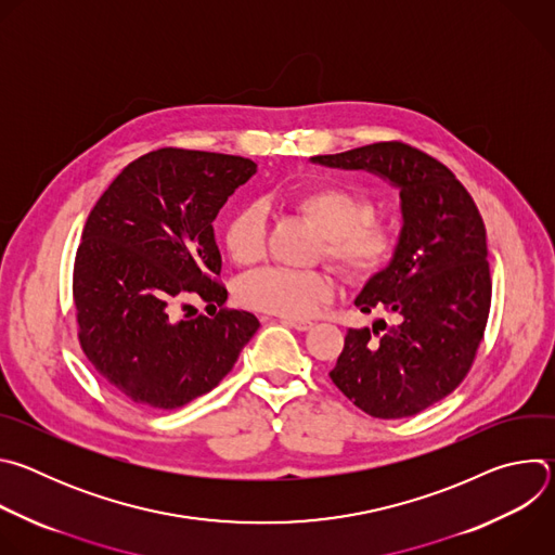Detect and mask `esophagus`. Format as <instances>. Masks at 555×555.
I'll use <instances>...</instances> for the list:
<instances>
[{"label":"esophagus","mask_w":555,"mask_h":555,"mask_svg":"<svg viewBox=\"0 0 555 555\" xmlns=\"http://www.w3.org/2000/svg\"><path fill=\"white\" fill-rule=\"evenodd\" d=\"M283 325H287V327H294L296 332H307V330H311L313 327V323L311 321H305V319H279Z\"/></svg>","instance_id":"obj_1"}]
</instances>
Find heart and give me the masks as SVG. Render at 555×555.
I'll return each mask as SVG.
<instances>
[{"label": "heart", "mask_w": 555, "mask_h": 555, "mask_svg": "<svg viewBox=\"0 0 555 555\" xmlns=\"http://www.w3.org/2000/svg\"><path fill=\"white\" fill-rule=\"evenodd\" d=\"M323 234L321 255L351 283H366L392 259L398 234L375 217L369 195L340 184H315L287 197ZM223 248L242 268L259 263L266 255V212L259 204L236 208L223 223ZM240 300L283 319H302L334 296V281L321 270L268 268L240 283Z\"/></svg>", "instance_id": "1"}]
</instances>
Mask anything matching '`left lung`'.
Instances as JSON below:
<instances>
[{"label": "left lung", "instance_id": "1", "mask_svg": "<svg viewBox=\"0 0 555 555\" xmlns=\"http://www.w3.org/2000/svg\"><path fill=\"white\" fill-rule=\"evenodd\" d=\"M311 160L400 189L398 250L356 298L364 313L384 309L395 323L349 330L330 377L371 417H413L465 379L483 343L492 305L483 217L446 165L400 140Z\"/></svg>", "mask_w": 555, "mask_h": 555}]
</instances>
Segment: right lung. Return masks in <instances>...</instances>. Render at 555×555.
Returning a JSON list of instances; mask_svg holds the SVG:
<instances>
[{
	"label": "right lung",
	"mask_w": 555,
	"mask_h": 555,
	"mask_svg": "<svg viewBox=\"0 0 555 555\" xmlns=\"http://www.w3.org/2000/svg\"><path fill=\"white\" fill-rule=\"evenodd\" d=\"M255 173L242 155L165 146L129 163L94 204L74 259L78 343L129 402L189 404L259 330L255 313L223 307L212 232L219 208ZM191 299L206 301L211 319L195 317Z\"/></svg>",
	"instance_id": "1"
}]
</instances>
